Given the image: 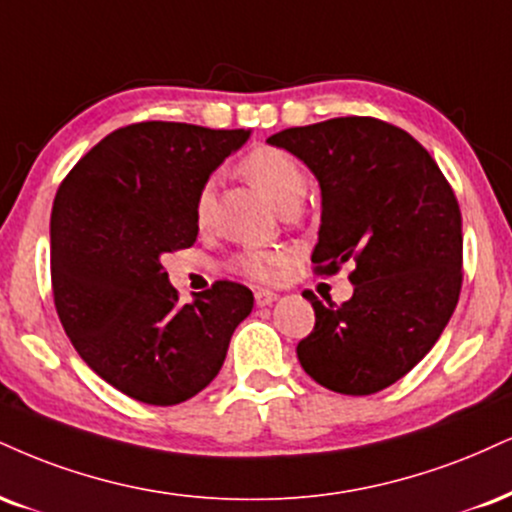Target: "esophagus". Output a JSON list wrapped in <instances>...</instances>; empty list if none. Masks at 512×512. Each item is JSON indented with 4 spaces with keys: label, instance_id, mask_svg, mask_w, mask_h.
I'll return each instance as SVG.
<instances>
[{
    "label": "esophagus",
    "instance_id": "34e87169",
    "mask_svg": "<svg viewBox=\"0 0 512 512\" xmlns=\"http://www.w3.org/2000/svg\"><path fill=\"white\" fill-rule=\"evenodd\" d=\"M276 300V293L274 291H264V288H257L255 291V303L264 307V305H272Z\"/></svg>",
    "mask_w": 512,
    "mask_h": 512
}]
</instances>
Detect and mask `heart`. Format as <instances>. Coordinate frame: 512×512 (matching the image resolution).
Masks as SVG:
<instances>
[{
    "mask_svg": "<svg viewBox=\"0 0 512 512\" xmlns=\"http://www.w3.org/2000/svg\"><path fill=\"white\" fill-rule=\"evenodd\" d=\"M240 171L250 178L255 186L264 190V195L274 202L276 207L283 209L293 202H300L305 195L307 178L303 166L291 152L281 150L274 145H257L240 159ZM214 202H217V190L214 181L202 183L195 197V221L200 226L209 224L214 214ZM288 255L276 248H245L236 252L231 267L238 274L248 276L252 281H274L286 267Z\"/></svg>",
    "mask_w": 512,
    "mask_h": 512,
    "instance_id": "heart-1",
    "label": "heart"
}]
</instances>
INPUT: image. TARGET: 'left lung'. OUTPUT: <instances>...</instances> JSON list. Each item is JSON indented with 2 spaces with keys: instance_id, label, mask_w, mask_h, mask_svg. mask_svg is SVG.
<instances>
[{
  "instance_id": "obj_1",
  "label": "left lung",
  "mask_w": 512,
  "mask_h": 512,
  "mask_svg": "<svg viewBox=\"0 0 512 512\" xmlns=\"http://www.w3.org/2000/svg\"><path fill=\"white\" fill-rule=\"evenodd\" d=\"M310 166L322 188L315 272L348 264L343 305L303 295L315 329L300 365L324 389L369 396L396 384L439 341L463 286V217L439 164L372 116L286 128L267 140Z\"/></svg>"
}]
</instances>
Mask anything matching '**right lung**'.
I'll return each instance as SVG.
<instances>
[{"instance_id":"1","label":"right lung","mask_w":512,"mask_h":512,"mask_svg":"<svg viewBox=\"0 0 512 512\" xmlns=\"http://www.w3.org/2000/svg\"><path fill=\"white\" fill-rule=\"evenodd\" d=\"M250 131L174 121L116 128L57 190L49 221L52 295L97 377L147 405L193 398L219 374L252 291L217 281L178 303L162 255L197 238L195 197Z\"/></svg>"}]
</instances>
